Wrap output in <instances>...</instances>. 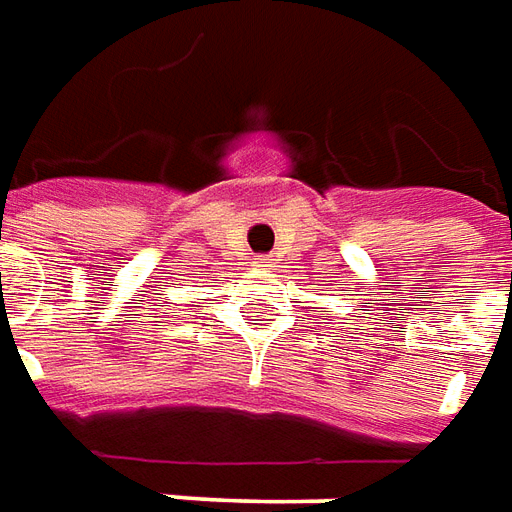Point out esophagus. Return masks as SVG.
Segmentation results:
<instances>
[{"mask_svg":"<svg viewBox=\"0 0 512 512\" xmlns=\"http://www.w3.org/2000/svg\"><path fill=\"white\" fill-rule=\"evenodd\" d=\"M253 267H256V270H270V267H273V259H270V256H262V259L253 262Z\"/></svg>","mask_w":512,"mask_h":512,"instance_id":"1","label":"esophagus"}]
</instances>
